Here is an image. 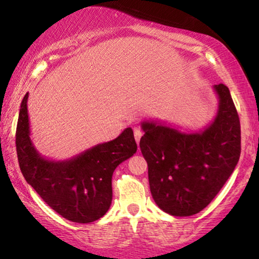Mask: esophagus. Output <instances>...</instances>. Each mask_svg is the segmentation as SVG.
<instances>
[{
	"instance_id": "obj_1",
	"label": "esophagus",
	"mask_w": 259,
	"mask_h": 259,
	"mask_svg": "<svg viewBox=\"0 0 259 259\" xmlns=\"http://www.w3.org/2000/svg\"><path fill=\"white\" fill-rule=\"evenodd\" d=\"M141 137H143V132L139 128H134V138H136L137 144H139Z\"/></svg>"
}]
</instances>
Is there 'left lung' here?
Masks as SVG:
<instances>
[{
	"instance_id": "1",
	"label": "left lung",
	"mask_w": 259,
	"mask_h": 259,
	"mask_svg": "<svg viewBox=\"0 0 259 259\" xmlns=\"http://www.w3.org/2000/svg\"><path fill=\"white\" fill-rule=\"evenodd\" d=\"M219 104L203 131L180 132L160 121H143L140 150L148 165L155 204L166 213L200 212L224 186L240 155V123L229 88L214 84Z\"/></svg>"
}]
</instances>
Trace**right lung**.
Instances as JSON below:
<instances>
[{
    "label": "right lung",
    "mask_w": 259,
    "mask_h": 259,
    "mask_svg": "<svg viewBox=\"0 0 259 259\" xmlns=\"http://www.w3.org/2000/svg\"><path fill=\"white\" fill-rule=\"evenodd\" d=\"M27 101L28 93L16 127L17 159L24 179L63 218L80 224L98 221L111 206L113 172L137 152L132 128L68 160H49L30 139Z\"/></svg>",
    "instance_id": "1"
}]
</instances>
